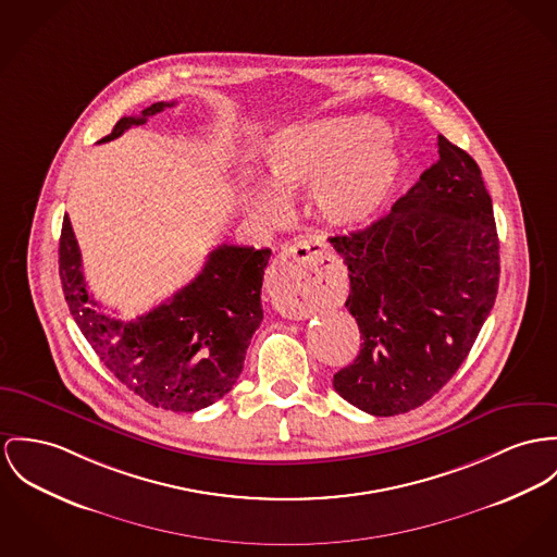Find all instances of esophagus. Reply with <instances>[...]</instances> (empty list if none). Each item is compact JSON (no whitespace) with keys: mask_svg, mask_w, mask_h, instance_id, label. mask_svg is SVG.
Returning a JSON list of instances; mask_svg holds the SVG:
<instances>
[{"mask_svg":"<svg viewBox=\"0 0 557 557\" xmlns=\"http://www.w3.org/2000/svg\"><path fill=\"white\" fill-rule=\"evenodd\" d=\"M326 246L320 239H300L280 252L267 275L269 295L280 311L290 318L305 313V297L320 282Z\"/></svg>","mask_w":557,"mask_h":557,"instance_id":"obj_1","label":"esophagus"}]
</instances>
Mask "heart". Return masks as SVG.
Wrapping results in <instances>:
<instances>
[{
	"instance_id": "1",
	"label": "heart",
	"mask_w": 557,
	"mask_h": 557,
	"mask_svg": "<svg viewBox=\"0 0 557 557\" xmlns=\"http://www.w3.org/2000/svg\"><path fill=\"white\" fill-rule=\"evenodd\" d=\"M385 133L382 121L364 114L282 131L267 154L277 193L258 190V214L277 218L284 210L280 191L313 186L315 212L326 224L354 228L369 222L384 208L400 168Z\"/></svg>"
}]
</instances>
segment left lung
<instances>
[{
	"instance_id": "8db88e82",
	"label": "left lung",
	"mask_w": 557,
	"mask_h": 557,
	"mask_svg": "<svg viewBox=\"0 0 557 557\" xmlns=\"http://www.w3.org/2000/svg\"><path fill=\"white\" fill-rule=\"evenodd\" d=\"M436 146L438 161L389 214L329 239L347 264L345 307L362 339L333 385L380 418L424 405L454 377L498 293L500 244L481 170L447 137Z\"/></svg>"
}]
</instances>
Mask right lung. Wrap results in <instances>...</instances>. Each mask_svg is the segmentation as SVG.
Listing matches in <instances>:
<instances>
[{"instance_id": "obj_1", "label": "right lung", "mask_w": 557, "mask_h": 557, "mask_svg": "<svg viewBox=\"0 0 557 557\" xmlns=\"http://www.w3.org/2000/svg\"><path fill=\"white\" fill-rule=\"evenodd\" d=\"M159 101L139 116H123L110 135L144 125L172 108ZM271 250L218 246L201 273L146 315L123 322L90 297L70 218L59 239V275L70 313L110 373L148 405L193 413L220 400L237 382L246 351L262 322L260 288Z\"/></svg>"}]
</instances>
